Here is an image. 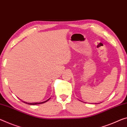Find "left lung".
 Returning a JSON list of instances; mask_svg holds the SVG:
<instances>
[{
    "label": "left lung",
    "instance_id": "8db88e82",
    "mask_svg": "<svg viewBox=\"0 0 127 127\" xmlns=\"http://www.w3.org/2000/svg\"><path fill=\"white\" fill-rule=\"evenodd\" d=\"M95 104H96V103H95Z\"/></svg>",
    "mask_w": 127,
    "mask_h": 127
}]
</instances>
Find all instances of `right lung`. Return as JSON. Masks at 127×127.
<instances>
[{
  "mask_svg": "<svg viewBox=\"0 0 127 127\" xmlns=\"http://www.w3.org/2000/svg\"><path fill=\"white\" fill-rule=\"evenodd\" d=\"M50 99V98H49L48 100H45V101H44V102H39V103H38V102H36V103H28V102H24V101H23V100H21L22 101V102H23V103H25V104H30V105H36V104H42V103H45V102H47V101H48L49 100V99ZM21 100V99H20Z\"/></svg>",
  "mask_w": 127,
  "mask_h": 127,
  "instance_id": "1",
  "label": "right lung"
}]
</instances>
